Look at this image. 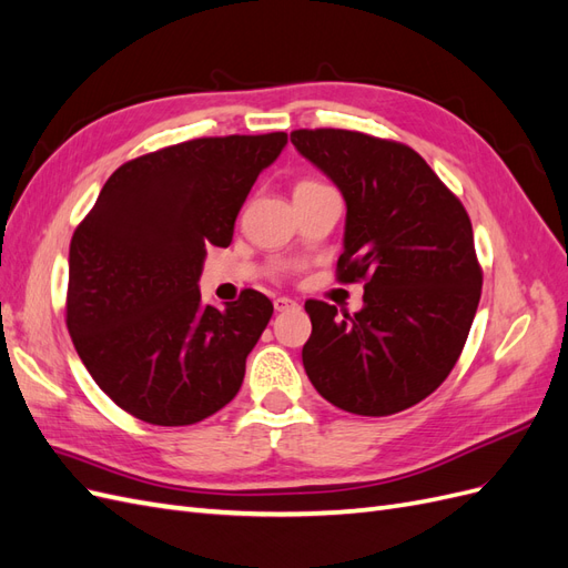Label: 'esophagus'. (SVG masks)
Here are the masks:
<instances>
[{
	"label": "esophagus",
	"instance_id": "34e87169",
	"mask_svg": "<svg viewBox=\"0 0 568 568\" xmlns=\"http://www.w3.org/2000/svg\"><path fill=\"white\" fill-rule=\"evenodd\" d=\"M291 307H296V301H291L286 296L274 298V311H277V313H286V311H291Z\"/></svg>",
	"mask_w": 568,
	"mask_h": 568
}]
</instances>
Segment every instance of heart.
<instances>
[{
  "label": "heart",
  "mask_w": 568,
  "mask_h": 568,
  "mask_svg": "<svg viewBox=\"0 0 568 568\" xmlns=\"http://www.w3.org/2000/svg\"><path fill=\"white\" fill-rule=\"evenodd\" d=\"M320 184H322V182H315V180H303L296 189H303V186H320Z\"/></svg>",
  "instance_id": "b5f03b06"
}]
</instances>
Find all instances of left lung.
Instances as JSON below:
<instances>
[{"mask_svg":"<svg viewBox=\"0 0 568 568\" xmlns=\"http://www.w3.org/2000/svg\"><path fill=\"white\" fill-rule=\"evenodd\" d=\"M291 142L346 199L336 280L365 282L355 315L305 301V374L341 409L395 415L448 379L467 343L484 284L471 220L407 144L334 128Z\"/></svg>","mask_w":568,"mask_h":568,"instance_id":"1","label":"left lung"}]
</instances>
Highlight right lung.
Listing matches in <instances>:
<instances>
[{"instance_id":"1","label":"right lung","mask_w":568,"mask_h":568,"mask_svg":"<svg viewBox=\"0 0 568 568\" xmlns=\"http://www.w3.org/2000/svg\"><path fill=\"white\" fill-rule=\"evenodd\" d=\"M286 132L199 136L120 165L75 227L65 324L97 386L132 417L186 426L242 388L272 303L244 288L203 305L205 246H230L253 182Z\"/></svg>"}]
</instances>
